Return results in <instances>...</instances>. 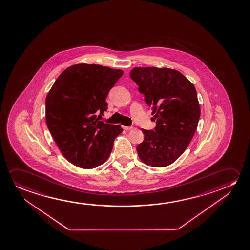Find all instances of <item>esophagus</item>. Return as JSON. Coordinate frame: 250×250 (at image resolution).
Here are the masks:
<instances>
[{
	"mask_svg": "<svg viewBox=\"0 0 250 250\" xmlns=\"http://www.w3.org/2000/svg\"><path fill=\"white\" fill-rule=\"evenodd\" d=\"M123 128L125 131H131V130L133 129V127L132 126H124Z\"/></svg>",
	"mask_w": 250,
	"mask_h": 250,
	"instance_id": "1",
	"label": "esophagus"
}]
</instances>
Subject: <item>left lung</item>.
<instances>
[{"mask_svg": "<svg viewBox=\"0 0 250 250\" xmlns=\"http://www.w3.org/2000/svg\"><path fill=\"white\" fill-rule=\"evenodd\" d=\"M130 77L152 110L154 131L142 129L145 139L137 146L140 160L152 167L171 165L185 152L196 132L200 105L194 84L170 68L135 67Z\"/></svg>", "mask_w": 250, "mask_h": 250, "instance_id": "left-lung-1", "label": "left lung"}]
</instances>
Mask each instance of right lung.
Segmentation results:
<instances>
[{
	"instance_id": "right-lung-1",
	"label": "right lung",
	"mask_w": 250,
	"mask_h": 250,
	"mask_svg": "<svg viewBox=\"0 0 250 250\" xmlns=\"http://www.w3.org/2000/svg\"><path fill=\"white\" fill-rule=\"evenodd\" d=\"M122 70L77 64L64 70L46 98V122L62 155L74 166L93 169L107 160L123 129L99 117Z\"/></svg>"
}]
</instances>
